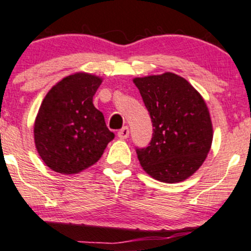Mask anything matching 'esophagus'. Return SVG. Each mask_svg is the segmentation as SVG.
Wrapping results in <instances>:
<instances>
[{
	"instance_id": "esophagus-1",
	"label": "esophagus",
	"mask_w": 251,
	"mask_h": 251,
	"mask_svg": "<svg viewBox=\"0 0 251 251\" xmlns=\"http://www.w3.org/2000/svg\"><path fill=\"white\" fill-rule=\"evenodd\" d=\"M128 134H130V130H128L127 126H125V127H123L119 132H118V137H119L120 139H126L128 137Z\"/></svg>"
}]
</instances>
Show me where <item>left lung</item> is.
<instances>
[{
  "mask_svg": "<svg viewBox=\"0 0 251 251\" xmlns=\"http://www.w3.org/2000/svg\"><path fill=\"white\" fill-rule=\"evenodd\" d=\"M153 126L150 145L137 149L140 166L155 180L184 181L210 152L213 127L207 104L183 77L173 73L136 77Z\"/></svg>",
  "mask_w": 251,
  "mask_h": 251,
  "instance_id": "obj_1",
  "label": "left lung"
}]
</instances>
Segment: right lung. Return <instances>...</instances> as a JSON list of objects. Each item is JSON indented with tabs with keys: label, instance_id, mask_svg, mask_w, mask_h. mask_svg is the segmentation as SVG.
Masks as SVG:
<instances>
[{
	"label": "right lung",
	"instance_id": "right-lung-1",
	"mask_svg": "<svg viewBox=\"0 0 251 251\" xmlns=\"http://www.w3.org/2000/svg\"><path fill=\"white\" fill-rule=\"evenodd\" d=\"M102 78L88 73L67 76L50 89L34 121V143L44 163L59 174L95 164L114 133L93 104Z\"/></svg>",
	"mask_w": 251,
	"mask_h": 251
}]
</instances>
